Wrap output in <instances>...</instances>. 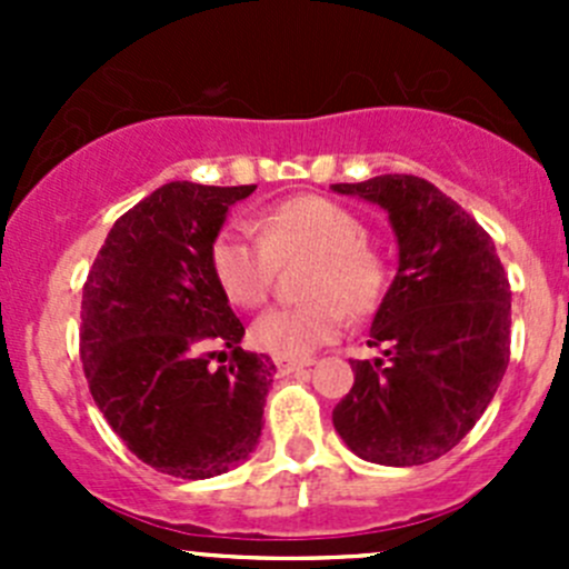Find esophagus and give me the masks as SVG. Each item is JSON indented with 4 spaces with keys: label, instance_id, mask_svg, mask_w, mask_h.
<instances>
[{
    "label": "esophagus",
    "instance_id": "34e87169",
    "mask_svg": "<svg viewBox=\"0 0 569 569\" xmlns=\"http://www.w3.org/2000/svg\"><path fill=\"white\" fill-rule=\"evenodd\" d=\"M311 363V358H274V369H278L280 375H291V371H300Z\"/></svg>",
    "mask_w": 569,
    "mask_h": 569
}]
</instances>
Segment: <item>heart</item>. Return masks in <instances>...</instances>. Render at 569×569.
<instances>
[{"mask_svg":"<svg viewBox=\"0 0 569 569\" xmlns=\"http://www.w3.org/2000/svg\"><path fill=\"white\" fill-rule=\"evenodd\" d=\"M252 237L228 228L211 244V269L226 297L258 308L272 291L278 267L300 256H317L308 295L317 302L280 306L252 325V343L278 358H302L332 341L349 308L366 313L386 291V267L371 250L366 222L347 206L321 194H297L256 217Z\"/></svg>","mask_w":569,"mask_h":569,"instance_id":"b5f03b06","label":"heart"}]
</instances>
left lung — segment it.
<instances>
[{"label":"left lung","instance_id":"left-lung-1","mask_svg":"<svg viewBox=\"0 0 569 569\" xmlns=\"http://www.w3.org/2000/svg\"><path fill=\"white\" fill-rule=\"evenodd\" d=\"M330 189L386 209L399 244L369 332L382 358L349 360L355 386L332 410V427L360 460L432 462L473 429L501 386L509 278L490 233L423 178L393 173Z\"/></svg>","mask_w":569,"mask_h":569}]
</instances>
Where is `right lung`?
Returning a JSON list of instances; mask_svg holds the SVG:
<instances>
[{"mask_svg":"<svg viewBox=\"0 0 569 569\" xmlns=\"http://www.w3.org/2000/svg\"><path fill=\"white\" fill-rule=\"evenodd\" d=\"M252 189L164 183L114 222L84 280L93 401L131 455L178 479L226 473L261 438L274 363L239 347L244 325L211 269L228 209Z\"/></svg>","mask_w":569,"mask_h":569,"instance_id":"right-lung-1","label":"right lung"}]
</instances>
